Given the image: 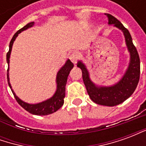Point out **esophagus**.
Instances as JSON below:
<instances>
[{"label":"esophagus","mask_w":146,"mask_h":146,"mask_svg":"<svg viewBox=\"0 0 146 146\" xmlns=\"http://www.w3.org/2000/svg\"><path fill=\"white\" fill-rule=\"evenodd\" d=\"M70 59L71 60L72 62L76 64L78 59H79V54H78V53L77 52H72L70 55Z\"/></svg>","instance_id":"obj_1"}]
</instances>
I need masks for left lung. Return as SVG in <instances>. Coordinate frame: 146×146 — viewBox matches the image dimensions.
<instances>
[{
  "label": "left lung",
  "instance_id": "1",
  "mask_svg": "<svg viewBox=\"0 0 146 146\" xmlns=\"http://www.w3.org/2000/svg\"><path fill=\"white\" fill-rule=\"evenodd\" d=\"M109 19V24L114 26L123 31L126 44L131 54V61L127 70L123 78L116 84L111 87L98 88L92 82L85 66L80 61L77 66L82 70V77L88 94L92 101L98 105L114 106L125 101L134 93L140 78V58L137 49L132 42V38L127 29L123 26L116 18L112 15L105 13Z\"/></svg>",
  "mask_w": 146,
  "mask_h": 146
}]
</instances>
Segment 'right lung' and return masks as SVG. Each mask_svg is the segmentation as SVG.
I'll use <instances>...</instances> for the list:
<instances>
[{
  "instance_id": "1",
  "label": "right lung",
  "mask_w": 146,
  "mask_h": 146,
  "mask_svg": "<svg viewBox=\"0 0 146 146\" xmlns=\"http://www.w3.org/2000/svg\"><path fill=\"white\" fill-rule=\"evenodd\" d=\"M33 23H34L32 22V23L27 24L25 27H23L19 30H18L17 32L15 33V35L13 36L12 39H11V41H10L9 51L7 53V62H8V64H9V58H10V54H11L12 44H13L15 38L17 37L18 34L20 33L22 31L27 30V29L30 28V27H33ZM73 67V62L70 59H68L66 64L58 72L57 78H56V80H57L56 81L57 82V90H56V92L54 93V95L51 98H49L48 100L43 102L38 103V104H28V103H26L23 101H22L21 99H19L15 95V94L13 92V90L11 89V84H10V82H9V77H8V69L9 68H8V73H7L8 85L10 87V88H11V92L13 93L15 98L16 99L17 102L23 108L24 110H26L29 113H32V114L39 115V116H44V115L51 114V113L56 112L58 110H59L62 106V105H63L64 98H65V95H66V84L67 82V78H68V76L70 74V70H72Z\"/></svg>"
}]
</instances>
